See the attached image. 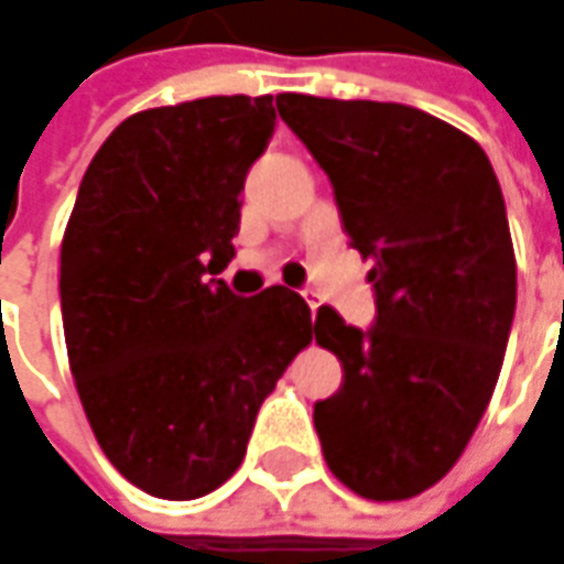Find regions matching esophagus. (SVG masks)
<instances>
[{
    "instance_id": "esophagus-1",
    "label": "esophagus",
    "mask_w": 564,
    "mask_h": 564,
    "mask_svg": "<svg viewBox=\"0 0 564 564\" xmlns=\"http://www.w3.org/2000/svg\"><path fill=\"white\" fill-rule=\"evenodd\" d=\"M302 296H305V302H308V308H312V315H315V312H318V305H321L318 293H312V290H302Z\"/></svg>"
}]
</instances>
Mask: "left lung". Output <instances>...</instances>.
Here are the masks:
<instances>
[{
  "instance_id": "obj_1",
  "label": "left lung",
  "mask_w": 564,
  "mask_h": 564,
  "mask_svg": "<svg viewBox=\"0 0 564 564\" xmlns=\"http://www.w3.org/2000/svg\"><path fill=\"white\" fill-rule=\"evenodd\" d=\"M278 115L324 167L349 246L375 268L378 315L321 305L315 340L343 365L315 402L327 468L365 499L446 475L487 412L514 318V249L487 152L399 102L281 93Z\"/></svg>"
}]
</instances>
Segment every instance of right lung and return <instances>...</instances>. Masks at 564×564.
Wrapping results in <instances>:
<instances>
[{"label":"right lung","instance_id":"1","mask_svg":"<svg viewBox=\"0 0 564 564\" xmlns=\"http://www.w3.org/2000/svg\"><path fill=\"white\" fill-rule=\"evenodd\" d=\"M271 133V96L149 108L111 130L77 189L58 278L70 375L108 462L159 499L212 494L240 468L315 330L300 293L237 296L215 278Z\"/></svg>","mask_w":564,"mask_h":564}]
</instances>
